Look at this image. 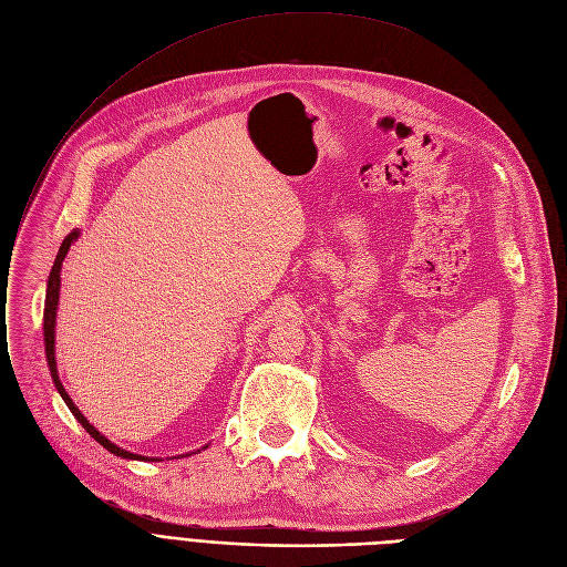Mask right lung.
Here are the masks:
<instances>
[{
	"label": "right lung",
	"mask_w": 567,
	"mask_h": 567,
	"mask_svg": "<svg viewBox=\"0 0 567 567\" xmlns=\"http://www.w3.org/2000/svg\"><path fill=\"white\" fill-rule=\"evenodd\" d=\"M79 236H81L79 229H74L72 234L65 236V240H63L61 247H59V254H56V260H54V266H52L50 279H48L45 313H42V329H45V357H48V365H50L52 381H54V385H56V390H59V395L63 398V402H65L68 409L72 411V415L79 420V424H81L85 431H89L104 450H109L111 454H115V456H120V458H126V461H161V458H156V456H141V454H134V452H126V450L117 447L115 443H111V441L106 439V435L100 433V431L89 422V417H85V415L74 406L72 398L65 393V388H63V383H61V379H59V370H56V311H59V299H61V268H63V258L68 256L72 243H74ZM206 447H208V445H206ZM206 447H202V450H206ZM202 450H197V452H202Z\"/></svg>",
	"instance_id": "right-lung-1"
}]
</instances>
